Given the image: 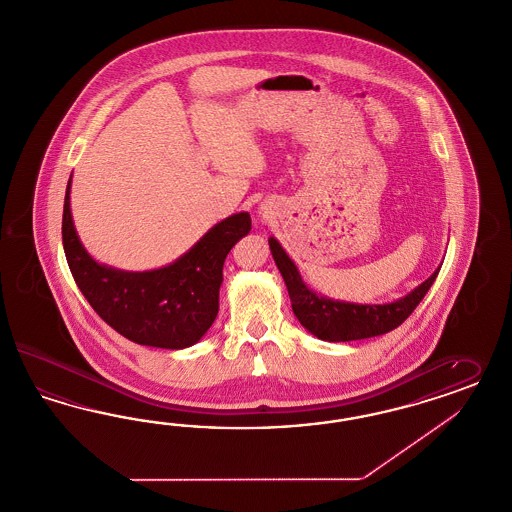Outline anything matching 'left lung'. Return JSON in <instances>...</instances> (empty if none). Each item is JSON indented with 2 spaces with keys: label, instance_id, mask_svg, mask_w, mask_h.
Here are the masks:
<instances>
[{
  "label": "left lung",
  "instance_id": "8db88e82",
  "mask_svg": "<svg viewBox=\"0 0 512 512\" xmlns=\"http://www.w3.org/2000/svg\"><path fill=\"white\" fill-rule=\"evenodd\" d=\"M269 248L288 288L294 315L313 336L324 341L364 340L395 330L425 298L440 271L438 267L425 283L419 284L416 290L397 302L383 305L334 302L315 294L303 284L296 265L286 256L277 239H269Z\"/></svg>",
  "mask_w": 512,
  "mask_h": 512
}]
</instances>
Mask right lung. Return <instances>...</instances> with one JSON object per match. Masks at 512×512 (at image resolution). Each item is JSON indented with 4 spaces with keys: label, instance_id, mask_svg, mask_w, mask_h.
Masks as SVG:
<instances>
[{
    "label": "right lung",
    "instance_id": "add662e5",
    "mask_svg": "<svg viewBox=\"0 0 512 512\" xmlns=\"http://www.w3.org/2000/svg\"><path fill=\"white\" fill-rule=\"evenodd\" d=\"M250 228L248 212H239L216 224L174 264L144 273L119 271L96 264L81 247L68 182L62 245L74 281L102 321L134 343L184 349L201 340L216 319L226 256Z\"/></svg>",
    "mask_w": 512,
    "mask_h": 512
}]
</instances>
